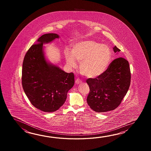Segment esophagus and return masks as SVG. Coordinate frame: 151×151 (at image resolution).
<instances>
[{
    "instance_id": "obj_1",
    "label": "esophagus",
    "mask_w": 151,
    "mask_h": 151,
    "mask_svg": "<svg viewBox=\"0 0 151 151\" xmlns=\"http://www.w3.org/2000/svg\"><path fill=\"white\" fill-rule=\"evenodd\" d=\"M75 83L77 85H78V84H80V83H82V81H81V80H80L79 79H77L76 80V81H75Z\"/></svg>"
}]
</instances>
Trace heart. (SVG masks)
Instances as JSON below:
<instances>
[{"label": "heart", "mask_w": 151, "mask_h": 151, "mask_svg": "<svg viewBox=\"0 0 151 151\" xmlns=\"http://www.w3.org/2000/svg\"><path fill=\"white\" fill-rule=\"evenodd\" d=\"M67 64L71 68L80 63L81 73L88 78H96L103 74L109 66L112 52L109 46L94 40L78 42L70 52L65 53Z\"/></svg>", "instance_id": "obj_1"}]
</instances>
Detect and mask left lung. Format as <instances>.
Wrapping results in <instances>:
<instances>
[{
    "mask_svg": "<svg viewBox=\"0 0 151 151\" xmlns=\"http://www.w3.org/2000/svg\"><path fill=\"white\" fill-rule=\"evenodd\" d=\"M115 53L120 50L115 46ZM86 83L90 92L87 102L96 112H105L117 108L125 96L131 83L128 61L119 57L109 64L106 71L96 78H88Z\"/></svg>",
    "mask_w": 151,
    "mask_h": 151,
    "instance_id": "left-lung-1",
    "label": "left lung"
}]
</instances>
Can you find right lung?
<instances>
[{
	"instance_id": "right-lung-1",
	"label": "right lung",
	"mask_w": 151,
	"mask_h": 151,
	"mask_svg": "<svg viewBox=\"0 0 151 151\" xmlns=\"http://www.w3.org/2000/svg\"><path fill=\"white\" fill-rule=\"evenodd\" d=\"M59 36L55 33L42 35L26 52L22 68V85L26 95L35 108L53 112L64 104L68 91L73 86L74 76L46 60L43 44Z\"/></svg>"
}]
</instances>
